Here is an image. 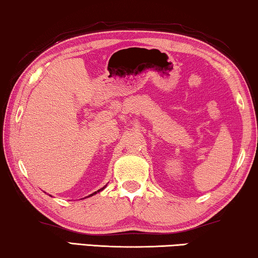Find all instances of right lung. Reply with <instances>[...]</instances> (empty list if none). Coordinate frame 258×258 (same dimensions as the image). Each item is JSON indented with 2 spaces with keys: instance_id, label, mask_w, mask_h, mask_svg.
<instances>
[{
  "instance_id": "obj_1",
  "label": "right lung",
  "mask_w": 258,
  "mask_h": 258,
  "mask_svg": "<svg viewBox=\"0 0 258 258\" xmlns=\"http://www.w3.org/2000/svg\"><path fill=\"white\" fill-rule=\"evenodd\" d=\"M105 187V186H104ZM104 187H103V189H104ZM103 189H101V190H98V191H96V192H94V194H92V195H90V196H94V195H96V194H97V192H99V191H102Z\"/></svg>"
}]
</instances>
